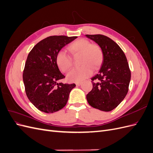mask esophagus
<instances>
[{
  "mask_svg": "<svg viewBox=\"0 0 153 153\" xmlns=\"http://www.w3.org/2000/svg\"><path fill=\"white\" fill-rule=\"evenodd\" d=\"M76 85L77 86H80V85H82V82H76Z\"/></svg>",
  "mask_w": 153,
  "mask_h": 153,
  "instance_id": "obj_1",
  "label": "esophagus"
}]
</instances>
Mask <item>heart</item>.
Here are the masks:
<instances>
[{"label":"heart","instance_id":"heart-1","mask_svg":"<svg viewBox=\"0 0 153 153\" xmlns=\"http://www.w3.org/2000/svg\"><path fill=\"white\" fill-rule=\"evenodd\" d=\"M68 50L73 56L80 55L82 65L68 73L66 78L69 82H79L85 80L92 74V68L95 70L99 69L103 62V54L100 46L91 44L87 39H80L74 41L69 46ZM56 64L62 72L66 73L72 66L71 57L64 51H59L56 55Z\"/></svg>","mask_w":153,"mask_h":153}]
</instances>
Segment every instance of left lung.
<instances>
[{
  "mask_svg": "<svg viewBox=\"0 0 153 153\" xmlns=\"http://www.w3.org/2000/svg\"><path fill=\"white\" fill-rule=\"evenodd\" d=\"M102 50L103 59L98 73L91 78L93 87L86 96L89 104L104 112L114 110L126 96L131 72L124 53L105 36L85 35Z\"/></svg>",
  "mask_w": 153,
  "mask_h": 153,
  "instance_id": "8db88e82",
  "label": "left lung"
}]
</instances>
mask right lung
I'll return each mask as SVG.
<instances>
[{
  "label": "right lung",
  "mask_w": 153,
  "mask_h": 153,
  "mask_svg": "<svg viewBox=\"0 0 153 153\" xmlns=\"http://www.w3.org/2000/svg\"><path fill=\"white\" fill-rule=\"evenodd\" d=\"M76 36H53L36 44L27 56L23 73L27 98L41 112L53 113L66 105L75 84L57 83L65 78L56 64V55Z\"/></svg>",
  "instance_id": "right-lung-1"
}]
</instances>
